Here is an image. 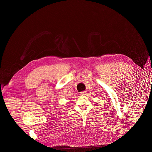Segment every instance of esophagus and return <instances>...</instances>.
<instances>
[{"label":"esophagus","mask_w":152,"mask_h":152,"mask_svg":"<svg viewBox=\"0 0 152 152\" xmlns=\"http://www.w3.org/2000/svg\"><path fill=\"white\" fill-rule=\"evenodd\" d=\"M85 93H86L85 91H82V92H81V93H80V96H85V95L86 94Z\"/></svg>","instance_id":"1"}]
</instances>
